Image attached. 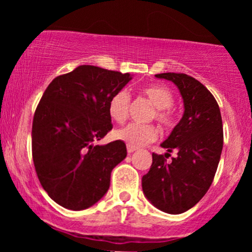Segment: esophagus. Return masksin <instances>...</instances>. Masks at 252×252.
Masks as SVG:
<instances>
[{"instance_id": "obj_1", "label": "esophagus", "mask_w": 252, "mask_h": 252, "mask_svg": "<svg viewBox=\"0 0 252 252\" xmlns=\"http://www.w3.org/2000/svg\"><path fill=\"white\" fill-rule=\"evenodd\" d=\"M136 150L135 147H131V146H126V152L129 153V154H131V153H134Z\"/></svg>"}]
</instances>
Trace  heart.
I'll return each mask as SVG.
<instances>
[{
    "mask_svg": "<svg viewBox=\"0 0 252 252\" xmlns=\"http://www.w3.org/2000/svg\"><path fill=\"white\" fill-rule=\"evenodd\" d=\"M141 91L155 106L152 118H155L163 129L170 130L174 128L176 124V112L172 106L174 102V96H173L172 91L158 84L143 86ZM129 108L130 94L126 90H121L110 99L108 111L110 117L115 122L123 123L128 117ZM158 129L153 124L129 123L128 126L114 131L115 138L123 141L128 146L135 147V148L153 142L158 138Z\"/></svg>",
    "mask_w": 252,
    "mask_h": 252,
    "instance_id": "heart-1",
    "label": "heart"
}]
</instances>
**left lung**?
Masks as SVG:
<instances>
[{"label":"left lung","instance_id":"left-lung-1","mask_svg":"<svg viewBox=\"0 0 252 252\" xmlns=\"http://www.w3.org/2000/svg\"><path fill=\"white\" fill-rule=\"evenodd\" d=\"M156 78L170 80L178 86L185 112L161 147L178 156L167 163L163 155L153 153L149 172L142 178L147 199L170 215L192 209L206 194L220 160L222 122L213 94L195 78L185 73H160Z\"/></svg>","mask_w":252,"mask_h":252}]
</instances>
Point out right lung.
I'll return each mask as SVG.
<instances>
[{
    "label": "right lung",
    "mask_w": 252,
    "mask_h": 252,
    "mask_svg": "<svg viewBox=\"0 0 252 252\" xmlns=\"http://www.w3.org/2000/svg\"><path fill=\"white\" fill-rule=\"evenodd\" d=\"M131 76L91 65L52 80L37 104L32 155L42 189L65 209L80 211L108 192L110 176L126 156L123 141L98 146L112 129L108 106Z\"/></svg>",
    "instance_id": "obj_1"
}]
</instances>
